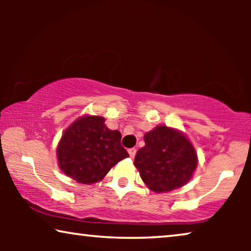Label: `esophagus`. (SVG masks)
I'll use <instances>...</instances> for the list:
<instances>
[{"mask_svg": "<svg viewBox=\"0 0 251 251\" xmlns=\"http://www.w3.org/2000/svg\"><path fill=\"white\" fill-rule=\"evenodd\" d=\"M128 153H129L130 157H131V159H133V157H135V155H136V149H129L128 150Z\"/></svg>", "mask_w": 251, "mask_h": 251, "instance_id": "1", "label": "esophagus"}]
</instances>
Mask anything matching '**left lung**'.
<instances>
[{
  "label": "left lung",
  "instance_id": "1",
  "mask_svg": "<svg viewBox=\"0 0 251 251\" xmlns=\"http://www.w3.org/2000/svg\"><path fill=\"white\" fill-rule=\"evenodd\" d=\"M144 140L145 146L137 152L133 163L150 190L166 193L190 181L197 169L198 155L183 132L157 126L145 133Z\"/></svg>",
  "mask_w": 251,
  "mask_h": 251
}]
</instances>
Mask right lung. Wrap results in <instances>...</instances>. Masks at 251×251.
I'll return each mask as SVG.
<instances>
[{
	"label": "right lung",
	"mask_w": 251,
	"mask_h": 251,
	"mask_svg": "<svg viewBox=\"0 0 251 251\" xmlns=\"http://www.w3.org/2000/svg\"><path fill=\"white\" fill-rule=\"evenodd\" d=\"M129 154L121 145V133L105 126L102 116L84 115L61 136L57 159L61 171L77 183L91 185Z\"/></svg>",
	"instance_id": "1"
}]
</instances>
